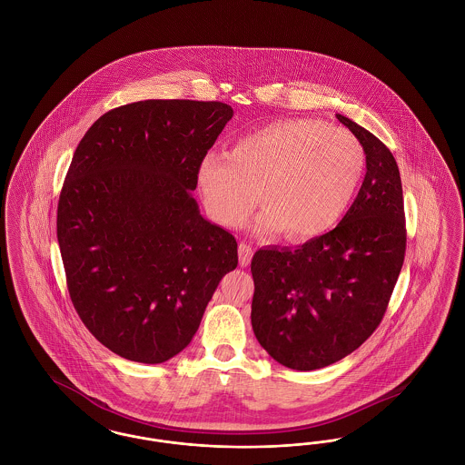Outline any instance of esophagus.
Returning <instances> with one entry per match:
<instances>
[{
  "label": "esophagus",
  "mask_w": 465,
  "mask_h": 465,
  "mask_svg": "<svg viewBox=\"0 0 465 465\" xmlns=\"http://www.w3.org/2000/svg\"><path fill=\"white\" fill-rule=\"evenodd\" d=\"M252 258V247L247 242H241L239 245V262L241 266H249Z\"/></svg>",
  "instance_id": "34e87169"
}]
</instances>
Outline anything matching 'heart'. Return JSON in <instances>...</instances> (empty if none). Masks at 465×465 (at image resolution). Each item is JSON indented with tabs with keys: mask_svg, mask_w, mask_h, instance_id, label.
<instances>
[{
	"mask_svg": "<svg viewBox=\"0 0 465 465\" xmlns=\"http://www.w3.org/2000/svg\"><path fill=\"white\" fill-rule=\"evenodd\" d=\"M364 171V150L354 134L315 118L268 124L242 135L224 153L202 156L197 184L207 213L239 226L258 202L266 230L291 241L331 230L349 209Z\"/></svg>",
	"mask_w": 465,
	"mask_h": 465,
	"instance_id": "obj_1",
	"label": "heart"
}]
</instances>
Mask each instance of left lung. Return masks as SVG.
<instances>
[{
	"mask_svg": "<svg viewBox=\"0 0 465 465\" xmlns=\"http://www.w3.org/2000/svg\"><path fill=\"white\" fill-rule=\"evenodd\" d=\"M336 118L366 155L354 203L331 232L294 249L263 247L251 262L252 331L279 364L298 371L330 366L373 334L406 251L396 158L370 131Z\"/></svg>",
	"mask_w": 465,
	"mask_h": 465,
	"instance_id": "left-lung-1",
	"label": "left lung"
}]
</instances>
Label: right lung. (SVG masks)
I'll use <instances>...</instances> for the list:
<instances>
[{"mask_svg": "<svg viewBox=\"0 0 465 465\" xmlns=\"http://www.w3.org/2000/svg\"><path fill=\"white\" fill-rule=\"evenodd\" d=\"M232 116L216 101H139L104 113L73 155L57 205L67 289L87 330L124 359L179 354L237 268L235 237L192 195Z\"/></svg>", "mask_w": 465, "mask_h": 465, "instance_id": "add662e5", "label": "right lung"}]
</instances>
